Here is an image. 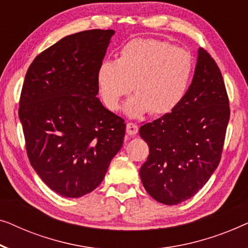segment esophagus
I'll list each match as a JSON object with an SVG mask.
<instances>
[{"instance_id": "esophagus-1", "label": "esophagus", "mask_w": 248, "mask_h": 248, "mask_svg": "<svg viewBox=\"0 0 248 248\" xmlns=\"http://www.w3.org/2000/svg\"><path fill=\"white\" fill-rule=\"evenodd\" d=\"M125 131H127L128 135L134 137V136L137 135L138 132V125L134 123H128L127 125H125Z\"/></svg>"}]
</instances>
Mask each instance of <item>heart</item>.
<instances>
[{
	"label": "heart",
	"mask_w": 248,
	"mask_h": 248,
	"mask_svg": "<svg viewBox=\"0 0 248 248\" xmlns=\"http://www.w3.org/2000/svg\"><path fill=\"white\" fill-rule=\"evenodd\" d=\"M193 71L189 51L162 40L136 38L121 48L117 61L101 62L96 78L108 109L117 110L132 85L136 94L125 102V114L136 118L148 111L163 116L182 102Z\"/></svg>",
	"instance_id": "1"
}]
</instances>
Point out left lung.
<instances>
[{"mask_svg":"<svg viewBox=\"0 0 248 248\" xmlns=\"http://www.w3.org/2000/svg\"><path fill=\"white\" fill-rule=\"evenodd\" d=\"M229 116L220 69L199 48L192 83L182 102L139 129L149 147L139 174L153 199L179 204L208 182L220 162Z\"/></svg>","mask_w":248,"mask_h":248,"instance_id":"obj_1","label":"left lung"}]
</instances>
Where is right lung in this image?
I'll use <instances>...</instances> for the list:
<instances>
[{
    "label": "right lung",
    "mask_w": 248,
    "mask_h": 248,
    "mask_svg": "<svg viewBox=\"0 0 248 248\" xmlns=\"http://www.w3.org/2000/svg\"><path fill=\"white\" fill-rule=\"evenodd\" d=\"M114 30L69 34L39 54L24 78L19 118L31 166L65 198L102 182L124 142L123 118L97 97V68Z\"/></svg>",
    "instance_id": "1"
}]
</instances>
